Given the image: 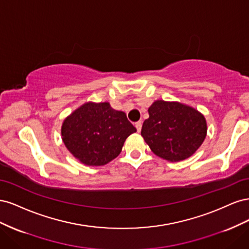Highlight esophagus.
Wrapping results in <instances>:
<instances>
[{"mask_svg":"<svg viewBox=\"0 0 249 249\" xmlns=\"http://www.w3.org/2000/svg\"><path fill=\"white\" fill-rule=\"evenodd\" d=\"M135 126H136L137 132H138V133H140V131H141V127H142V123H141V122L136 123V124H135Z\"/></svg>","mask_w":249,"mask_h":249,"instance_id":"esophagus-1","label":"esophagus"}]
</instances>
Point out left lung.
Wrapping results in <instances>:
<instances>
[{
  "instance_id": "8db88e82",
  "label": "left lung",
  "mask_w": 249,
  "mask_h": 249,
  "mask_svg": "<svg viewBox=\"0 0 249 249\" xmlns=\"http://www.w3.org/2000/svg\"><path fill=\"white\" fill-rule=\"evenodd\" d=\"M141 136L164 160L179 162L191 157L207 136V120L195 108L179 102L155 101L148 108Z\"/></svg>"
}]
</instances>
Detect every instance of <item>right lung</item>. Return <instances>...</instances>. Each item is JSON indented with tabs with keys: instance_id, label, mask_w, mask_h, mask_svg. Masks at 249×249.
Masks as SVG:
<instances>
[{
	"instance_id": "obj_1",
	"label": "right lung",
	"mask_w": 249,
	"mask_h": 249,
	"mask_svg": "<svg viewBox=\"0 0 249 249\" xmlns=\"http://www.w3.org/2000/svg\"><path fill=\"white\" fill-rule=\"evenodd\" d=\"M125 113L110 103L87 102L67 116L61 126L65 147L87 166H103L120 154L125 139L136 132Z\"/></svg>"
}]
</instances>
